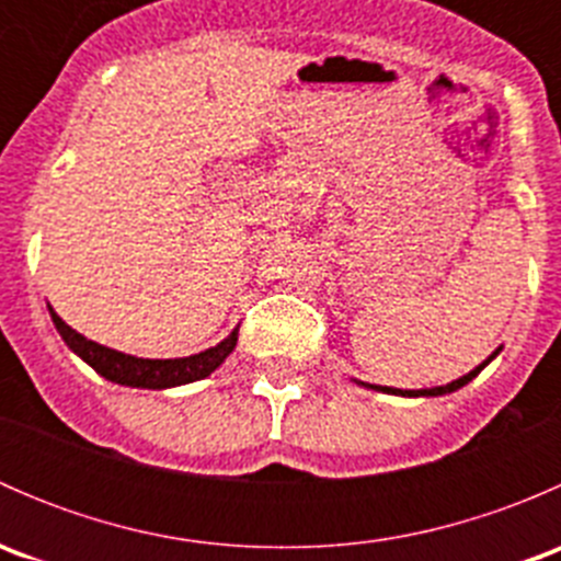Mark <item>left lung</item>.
Instances as JSON below:
<instances>
[{"label": "left lung", "mask_w": 561, "mask_h": 561, "mask_svg": "<svg viewBox=\"0 0 561 561\" xmlns=\"http://www.w3.org/2000/svg\"><path fill=\"white\" fill-rule=\"evenodd\" d=\"M500 350H502V347H496L494 353H491L489 358L483 360V364H480V366H474V369L469 371V375L458 377V380L448 382V386H437V388H421V390H401V388H388V386H369V382H360V380H355V382H358V386H364V388H371V390H382V393H390V396H410V399H417V396H445V393H454V390H458V388H463V386H467V382H472L474 377H478L480 371H483L485 366H489L491 360H494L496 355H500Z\"/></svg>", "instance_id": "obj_1"}]
</instances>
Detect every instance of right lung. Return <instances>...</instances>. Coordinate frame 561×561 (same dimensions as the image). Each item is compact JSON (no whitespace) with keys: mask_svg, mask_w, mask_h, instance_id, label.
Listing matches in <instances>:
<instances>
[{"mask_svg":"<svg viewBox=\"0 0 561 561\" xmlns=\"http://www.w3.org/2000/svg\"><path fill=\"white\" fill-rule=\"evenodd\" d=\"M50 320H54L56 331L65 339L67 347L78 355L81 360H87L100 377L116 382V386H129V388H149V390H165L175 386H186V382L203 380V377L211 375L214 369L225 364L230 353L236 350L239 342V328L230 331V336H225L217 347H208L197 355H186V358H135V355L118 353V350L103 347V344L92 342L83 333L72 331L59 314L54 312V307L48 304Z\"/></svg>","mask_w":561,"mask_h":561,"instance_id":"add662e5","label":"right lung"}]
</instances>
